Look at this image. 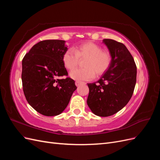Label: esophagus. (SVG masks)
Instances as JSON below:
<instances>
[{"label": "esophagus", "mask_w": 160, "mask_h": 160, "mask_svg": "<svg viewBox=\"0 0 160 160\" xmlns=\"http://www.w3.org/2000/svg\"><path fill=\"white\" fill-rule=\"evenodd\" d=\"M83 83V82H81V81H77L76 82H75V85H76V86L77 87H78V86H79L81 84H82Z\"/></svg>", "instance_id": "34e87169"}]
</instances>
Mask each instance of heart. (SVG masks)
Wrapping results in <instances>:
<instances>
[{
	"label": "heart",
	"mask_w": 160,
	"mask_h": 160,
	"mask_svg": "<svg viewBox=\"0 0 160 160\" xmlns=\"http://www.w3.org/2000/svg\"><path fill=\"white\" fill-rule=\"evenodd\" d=\"M86 58L83 69H75L70 72L69 76L77 81H88L95 74L99 76L107 71L111 62V55L102 51L100 46L92 42H87L77 46L75 50L67 49L62 55V60L67 69L72 70L77 65L79 59Z\"/></svg>",
	"instance_id": "obj_1"
}]
</instances>
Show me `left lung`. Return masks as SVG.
<instances>
[{
	"mask_svg": "<svg viewBox=\"0 0 160 160\" xmlns=\"http://www.w3.org/2000/svg\"><path fill=\"white\" fill-rule=\"evenodd\" d=\"M103 43L111 55L109 69L89 89L87 103L99 117H108L123 109L132 98L136 83L137 67L132 55L123 43L105 38Z\"/></svg>",
	"mask_w": 160,
	"mask_h": 160,
	"instance_id": "obj_1",
	"label": "left lung"
}]
</instances>
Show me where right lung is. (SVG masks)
Here are the masks:
<instances>
[{"label": "right lung", "mask_w": 160, "mask_h": 160, "mask_svg": "<svg viewBox=\"0 0 160 160\" xmlns=\"http://www.w3.org/2000/svg\"><path fill=\"white\" fill-rule=\"evenodd\" d=\"M62 40H45L34 45L22 61L23 92L31 107L45 116L61 114L77 89L75 81L67 77L62 57L68 49Z\"/></svg>", "instance_id": "obj_1"}]
</instances>
